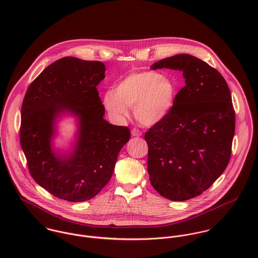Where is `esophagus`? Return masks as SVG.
<instances>
[{
    "instance_id": "esophagus-1",
    "label": "esophagus",
    "mask_w": 258,
    "mask_h": 258,
    "mask_svg": "<svg viewBox=\"0 0 258 258\" xmlns=\"http://www.w3.org/2000/svg\"><path fill=\"white\" fill-rule=\"evenodd\" d=\"M131 134H132V136H134V137H140V136H142V132H141L139 129H136V128L132 129Z\"/></svg>"
}]
</instances>
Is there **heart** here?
Masks as SVG:
<instances>
[{"label":"heart","mask_w":258,"mask_h":258,"mask_svg":"<svg viewBox=\"0 0 258 258\" xmlns=\"http://www.w3.org/2000/svg\"><path fill=\"white\" fill-rule=\"evenodd\" d=\"M177 95V84L170 77L156 72L132 73L104 95L103 104L118 118L128 114L127 107H134L136 119L142 125L153 126L169 115Z\"/></svg>","instance_id":"b5f03b06"}]
</instances>
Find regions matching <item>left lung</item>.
<instances>
[{"label":"left lung","instance_id":"left-lung-1","mask_svg":"<svg viewBox=\"0 0 258 258\" xmlns=\"http://www.w3.org/2000/svg\"><path fill=\"white\" fill-rule=\"evenodd\" d=\"M183 73L185 85L169 115L145 133L148 173L153 187L171 201H186L208 189L231 155L235 114L231 94L217 70L182 53L151 70Z\"/></svg>","mask_w":258,"mask_h":258}]
</instances>
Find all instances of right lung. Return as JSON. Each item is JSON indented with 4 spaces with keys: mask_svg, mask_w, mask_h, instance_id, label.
Instances as JSON below:
<instances>
[{
    "mask_svg": "<svg viewBox=\"0 0 258 258\" xmlns=\"http://www.w3.org/2000/svg\"><path fill=\"white\" fill-rule=\"evenodd\" d=\"M101 61L62 57L31 83L22 105L21 146L30 174L54 197L73 203L95 197L109 182L118 154L130 139L128 127L104 118L96 86L105 77ZM64 113L78 121L69 152L52 144L56 122Z\"/></svg>",
    "mask_w": 258,
    "mask_h": 258,
    "instance_id": "1",
    "label": "right lung"
}]
</instances>
